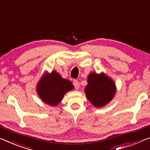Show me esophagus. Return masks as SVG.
Instances as JSON below:
<instances>
[{
    "instance_id": "obj_1",
    "label": "esophagus",
    "mask_w": 150,
    "mask_h": 150,
    "mask_svg": "<svg viewBox=\"0 0 150 150\" xmlns=\"http://www.w3.org/2000/svg\"><path fill=\"white\" fill-rule=\"evenodd\" d=\"M73 85H74L75 86V88L76 89H79V81H78L77 80H74L73 81Z\"/></svg>"
}]
</instances>
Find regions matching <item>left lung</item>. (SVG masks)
Returning <instances> with one entry per match:
<instances>
[{"label":"left lung","mask_w":150,"mask_h":150,"mask_svg":"<svg viewBox=\"0 0 150 150\" xmlns=\"http://www.w3.org/2000/svg\"><path fill=\"white\" fill-rule=\"evenodd\" d=\"M87 78L85 93L88 100L97 108L107 105L113 98L116 92L113 79L103 73H91Z\"/></svg>","instance_id":"1"}]
</instances>
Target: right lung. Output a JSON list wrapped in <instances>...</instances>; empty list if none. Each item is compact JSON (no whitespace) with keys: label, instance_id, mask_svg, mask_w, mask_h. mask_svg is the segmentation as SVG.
Returning <instances> with one entry per match:
<instances>
[{"label":"right lung","instance_id":"obj_1","mask_svg":"<svg viewBox=\"0 0 150 150\" xmlns=\"http://www.w3.org/2000/svg\"><path fill=\"white\" fill-rule=\"evenodd\" d=\"M74 89L69 80L63 79L56 71L45 72L37 85V92L44 103L56 106L62 100L67 92Z\"/></svg>","mask_w":150,"mask_h":150}]
</instances>
